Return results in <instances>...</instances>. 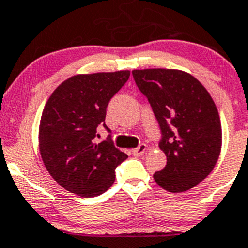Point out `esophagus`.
I'll return each instance as SVG.
<instances>
[{
	"mask_svg": "<svg viewBox=\"0 0 248 248\" xmlns=\"http://www.w3.org/2000/svg\"><path fill=\"white\" fill-rule=\"evenodd\" d=\"M146 149H147V146L144 143H142V144H140V146L137 147V148L132 149V154H134L135 156H141L142 154H143L144 152H146Z\"/></svg>",
	"mask_w": 248,
	"mask_h": 248,
	"instance_id": "1",
	"label": "esophagus"
}]
</instances>
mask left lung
Instances as JSON below:
<instances>
[{
	"mask_svg": "<svg viewBox=\"0 0 248 248\" xmlns=\"http://www.w3.org/2000/svg\"><path fill=\"white\" fill-rule=\"evenodd\" d=\"M160 125L166 165L153 175L163 189L181 193L210 175L222 148V125L212 97L189 73L172 68L134 70Z\"/></svg>",
	"mask_w": 248,
	"mask_h": 248,
	"instance_id": "8db88e82",
	"label": "left lung"
}]
</instances>
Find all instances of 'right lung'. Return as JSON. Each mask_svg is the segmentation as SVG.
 Masks as SVG:
<instances>
[{
	"mask_svg": "<svg viewBox=\"0 0 248 248\" xmlns=\"http://www.w3.org/2000/svg\"><path fill=\"white\" fill-rule=\"evenodd\" d=\"M130 71L76 75L53 92L42 112L38 146L44 166L66 190L83 198L106 192L114 169L127 158L107 141L95 143L109 100L129 79Z\"/></svg>",
	"mask_w": 248,
	"mask_h": 248,
	"instance_id": "right-lung-1",
	"label": "right lung"
}]
</instances>
